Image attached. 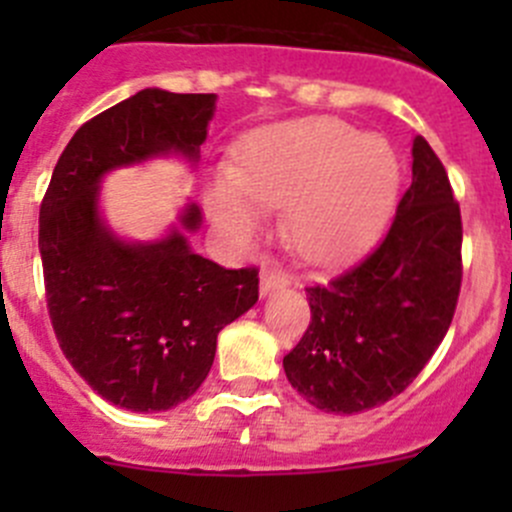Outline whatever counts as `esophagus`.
I'll use <instances>...</instances> for the list:
<instances>
[{
	"label": "esophagus",
	"instance_id": "obj_1",
	"mask_svg": "<svg viewBox=\"0 0 512 512\" xmlns=\"http://www.w3.org/2000/svg\"><path fill=\"white\" fill-rule=\"evenodd\" d=\"M287 285H289V277L282 270L267 267V270L260 272V294L262 297H267L270 292H275V289L287 287Z\"/></svg>",
	"mask_w": 512,
	"mask_h": 512
}]
</instances>
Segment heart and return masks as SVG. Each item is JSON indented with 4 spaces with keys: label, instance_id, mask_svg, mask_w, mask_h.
<instances>
[{
    "label": "heart",
    "instance_id": "obj_1",
    "mask_svg": "<svg viewBox=\"0 0 512 512\" xmlns=\"http://www.w3.org/2000/svg\"><path fill=\"white\" fill-rule=\"evenodd\" d=\"M401 168L381 136H361L337 118H304L257 133L205 188L213 223L230 240L287 208V232L312 262H337L374 240L399 195Z\"/></svg>",
    "mask_w": 512,
    "mask_h": 512
}]
</instances>
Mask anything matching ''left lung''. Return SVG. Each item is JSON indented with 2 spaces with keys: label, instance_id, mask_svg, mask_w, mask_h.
Instances as JSON below:
<instances>
[{
  "label": "left lung",
  "instance_id": "1",
  "mask_svg": "<svg viewBox=\"0 0 512 512\" xmlns=\"http://www.w3.org/2000/svg\"><path fill=\"white\" fill-rule=\"evenodd\" d=\"M384 240L327 285L307 287L312 322L282 359L289 384L327 414L386 404L421 374L461 292V208L426 138Z\"/></svg>",
  "mask_w": 512,
  "mask_h": 512
}]
</instances>
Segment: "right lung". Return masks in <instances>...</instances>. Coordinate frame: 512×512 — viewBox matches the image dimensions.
I'll return each mask as SVG.
<instances>
[{
	"mask_svg": "<svg viewBox=\"0 0 512 512\" xmlns=\"http://www.w3.org/2000/svg\"><path fill=\"white\" fill-rule=\"evenodd\" d=\"M215 94L143 89L74 133L39 210V252L56 339L101 399L128 411H168L208 376L227 324L255 307L257 270H225L193 250L195 203L156 240L121 237L101 210L116 170L156 158L195 168Z\"/></svg>",
	"mask_w": 512,
	"mask_h": 512,
	"instance_id": "1",
	"label": "right lung"
}]
</instances>
